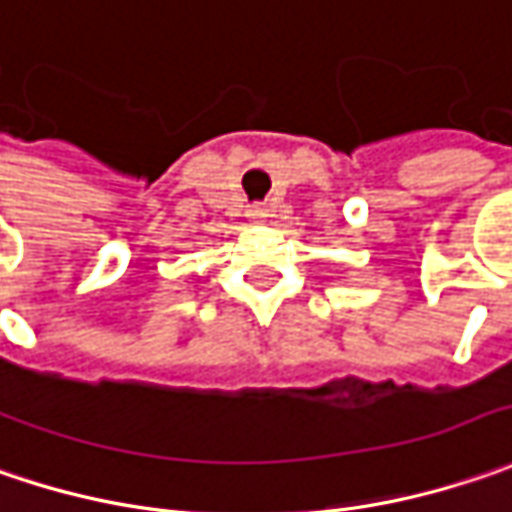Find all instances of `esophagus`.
I'll use <instances>...</instances> for the list:
<instances>
[{
	"mask_svg": "<svg viewBox=\"0 0 512 512\" xmlns=\"http://www.w3.org/2000/svg\"><path fill=\"white\" fill-rule=\"evenodd\" d=\"M249 217H252L255 223H263V220L269 217V209H266V206H252V209H249Z\"/></svg>",
	"mask_w": 512,
	"mask_h": 512,
	"instance_id": "34e87169",
	"label": "esophagus"
}]
</instances>
